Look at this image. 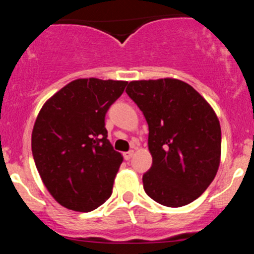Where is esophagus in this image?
Segmentation results:
<instances>
[{
    "mask_svg": "<svg viewBox=\"0 0 254 254\" xmlns=\"http://www.w3.org/2000/svg\"><path fill=\"white\" fill-rule=\"evenodd\" d=\"M133 155H134L133 150H129V151L125 152V154H123V156H125V160H129V159H131Z\"/></svg>",
    "mask_w": 254,
    "mask_h": 254,
    "instance_id": "esophagus-1",
    "label": "esophagus"
}]
</instances>
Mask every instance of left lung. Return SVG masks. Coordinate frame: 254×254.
Segmentation results:
<instances>
[{"label": "left lung", "mask_w": 254, "mask_h": 254, "mask_svg": "<svg viewBox=\"0 0 254 254\" xmlns=\"http://www.w3.org/2000/svg\"><path fill=\"white\" fill-rule=\"evenodd\" d=\"M126 93L149 125L152 165L143 190L168 207L193 202L214 181L221 156L216 113L198 91L178 78L131 81Z\"/></svg>", "instance_id": "8db88e82"}]
</instances>
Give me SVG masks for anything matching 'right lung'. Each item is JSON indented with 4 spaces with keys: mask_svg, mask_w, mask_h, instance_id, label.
I'll return each mask as SVG.
<instances>
[{
    "mask_svg": "<svg viewBox=\"0 0 254 254\" xmlns=\"http://www.w3.org/2000/svg\"><path fill=\"white\" fill-rule=\"evenodd\" d=\"M127 84L77 78L40 109L31 151L44 186L61 206L89 212L111 197L123 156L107 138L104 120Z\"/></svg>",
    "mask_w": 254,
    "mask_h": 254,
    "instance_id": "obj_1",
    "label": "right lung"
}]
</instances>
